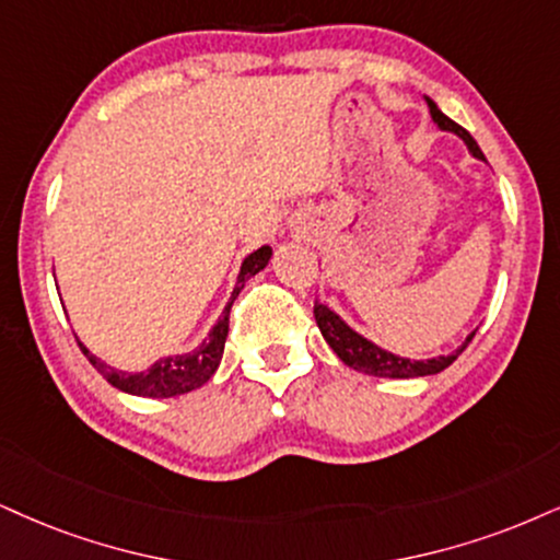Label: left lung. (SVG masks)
<instances>
[{
    "label": "left lung",
    "instance_id": "obj_1",
    "mask_svg": "<svg viewBox=\"0 0 560 560\" xmlns=\"http://www.w3.org/2000/svg\"><path fill=\"white\" fill-rule=\"evenodd\" d=\"M425 101H428V108H431L433 121L439 124V129H446V132L459 135L462 140H465L467 148H470V153L475 158H480V161H486V155L480 153L478 142L472 140V135L467 132V129H462L457 121L448 119L446 114H441L439 106L431 98H425ZM314 319H316V324H319L324 340H327L329 348L335 350L337 358H340L345 365L361 371V374L384 376V378H416V376L439 374V371H444L446 365H452L454 361H457V355L467 348V345H470V340L475 337V332H472L465 342L459 345L457 350H454V353H448V355L428 358V361H410V358H399L395 353H389V350H382L371 340H365L363 335H358L355 329H350L348 324H345L340 316L332 312V308L324 306V303H319V301L314 303Z\"/></svg>",
    "mask_w": 560,
    "mask_h": 560
}]
</instances>
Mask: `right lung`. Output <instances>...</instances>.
I'll use <instances>...</instances> for the list:
<instances>
[{
  "label": "right lung",
  "instance_id": "obj_1",
  "mask_svg": "<svg viewBox=\"0 0 560 560\" xmlns=\"http://www.w3.org/2000/svg\"><path fill=\"white\" fill-rule=\"evenodd\" d=\"M269 257H272V248L261 246L254 254H248L241 265L236 288H233L231 301H228L223 316H220L215 327L210 329V335L205 337L202 345L191 353L184 355H168L161 358L150 365L148 371H140V374H127V371L112 369L103 361H98L95 355H90V350L85 345H80V350L85 353L90 363L98 369V374L106 378L108 384L116 386V389L127 392V395H137V397H176V395H186V392L199 389V386L207 384L212 378V374L218 371L220 358H223V348H225V337H228V316H231V306L236 301V295L241 293V288L246 285L248 278L261 272L267 267Z\"/></svg>",
  "mask_w": 560,
  "mask_h": 560
}]
</instances>
